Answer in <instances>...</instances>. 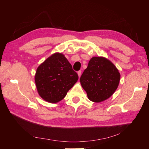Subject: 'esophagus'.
Instances as JSON below:
<instances>
[{
	"mask_svg": "<svg viewBox=\"0 0 149 149\" xmlns=\"http://www.w3.org/2000/svg\"><path fill=\"white\" fill-rule=\"evenodd\" d=\"M78 74L79 77H80L81 75V70L78 71Z\"/></svg>",
	"mask_w": 149,
	"mask_h": 149,
	"instance_id": "obj_1",
	"label": "esophagus"
}]
</instances>
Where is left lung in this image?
<instances>
[{"label": "left lung", "mask_w": 149, "mask_h": 149, "mask_svg": "<svg viewBox=\"0 0 149 149\" xmlns=\"http://www.w3.org/2000/svg\"><path fill=\"white\" fill-rule=\"evenodd\" d=\"M120 74L112 63L104 57H93L80 78L89 100L100 102L110 97L118 88Z\"/></svg>", "instance_id": "1"}]
</instances>
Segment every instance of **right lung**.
Returning a JSON list of instances; mask_svg holds the SVG:
<instances>
[{
  "label": "right lung",
  "mask_w": 149,
  "mask_h": 149,
  "mask_svg": "<svg viewBox=\"0 0 149 149\" xmlns=\"http://www.w3.org/2000/svg\"><path fill=\"white\" fill-rule=\"evenodd\" d=\"M78 79V74L65 56L60 53L53 54L43 62L35 76L39 95L51 103L61 101Z\"/></svg>",
  "instance_id": "add662e5"
}]
</instances>
